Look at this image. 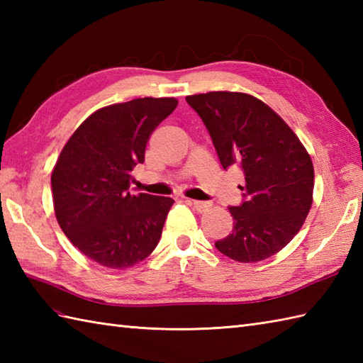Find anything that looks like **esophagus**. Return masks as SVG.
<instances>
[{
	"instance_id": "esophagus-1",
	"label": "esophagus",
	"mask_w": 363,
	"mask_h": 363,
	"mask_svg": "<svg viewBox=\"0 0 363 363\" xmlns=\"http://www.w3.org/2000/svg\"><path fill=\"white\" fill-rule=\"evenodd\" d=\"M190 204L195 207V209L198 211V212H207L212 207V204L211 203H207V201H190Z\"/></svg>"
}]
</instances>
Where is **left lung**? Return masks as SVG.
Instances as JSON below:
<instances>
[{
  "label": "left lung",
  "mask_w": 363,
  "mask_h": 363,
  "mask_svg": "<svg viewBox=\"0 0 363 363\" xmlns=\"http://www.w3.org/2000/svg\"><path fill=\"white\" fill-rule=\"evenodd\" d=\"M209 130L220 164L245 173L243 203L229 207L233 233L215 242L220 252L251 264L279 252L295 237L312 206L313 164L272 107L240 91L187 96Z\"/></svg>",
  "instance_id": "1"
}]
</instances>
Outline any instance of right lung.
Wrapping results in <instances>:
<instances>
[{"mask_svg": "<svg viewBox=\"0 0 363 363\" xmlns=\"http://www.w3.org/2000/svg\"><path fill=\"white\" fill-rule=\"evenodd\" d=\"M176 98H137L106 106L81 123L51 174L54 212L76 248L96 264L125 269L156 248L173 199L130 195V172L145 162L152 130Z\"/></svg>", "mask_w": 363, "mask_h": 363, "instance_id": "right-lung-1", "label": "right lung"}]
</instances>
